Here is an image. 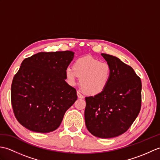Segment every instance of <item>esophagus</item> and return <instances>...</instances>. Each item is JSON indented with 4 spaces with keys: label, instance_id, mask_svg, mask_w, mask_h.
<instances>
[{
    "label": "esophagus",
    "instance_id": "obj_1",
    "mask_svg": "<svg viewBox=\"0 0 160 160\" xmlns=\"http://www.w3.org/2000/svg\"><path fill=\"white\" fill-rule=\"evenodd\" d=\"M77 96L78 98H80V99H82V98H84V96L79 92V91H77Z\"/></svg>",
    "mask_w": 160,
    "mask_h": 160
}]
</instances>
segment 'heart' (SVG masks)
Instances as JSON below:
<instances>
[{
  "label": "heart",
  "mask_w": 160,
  "mask_h": 160,
  "mask_svg": "<svg viewBox=\"0 0 160 160\" xmlns=\"http://www.w3.org/2000/svg\"><path fill=\"white\" fill-rule=\"evenodd\" d=\"M64 76L70 85H74L78 78H80V86L84 92L90 96H97L106 90L110 82L112 71L107 62L85 56L75 61L73 67H67Z\"/></svg>",
  "instance_id": "b5f03b06"
}]
</instances>
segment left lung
Segmentation results:
<instances>
[{
  "mask_svg": "<svg viewBox=\"0 0 160 160\" xmlns=\"http://www.w3.org/2000/svg\"><path fill=\"white\" fill-rule=\"evenodd\" d=\"M112 76L104 92L86 97L84 120L91 134L100 138L119 136L127 131L140 113L142 82L132 68L118 58L101 53Z\"/></svg>",
  "mask_w": 160,
  "mask_h": 160,
  "instance_id": "1",
  "label": "left lung"
}]
</instances>
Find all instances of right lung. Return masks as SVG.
<instances>
[{
  "instance_id": "1",
  "label": "right lung",
  "mask_w": 160,
  "mask_h": 160,
  "mask_svg": "<svg viewBox=\"0 0 160 160\" xmlns=\"http://www.w3.org/2000/svg\"><path fill=\"white\" fill-rule=\"evenodd\" d=\"M73 58L71 51L40 52L22 61L12 81L11 99L16 118L24 127L42 133L59 127L78 98L64 76Z\"/></svg>"
}]
</instances>
